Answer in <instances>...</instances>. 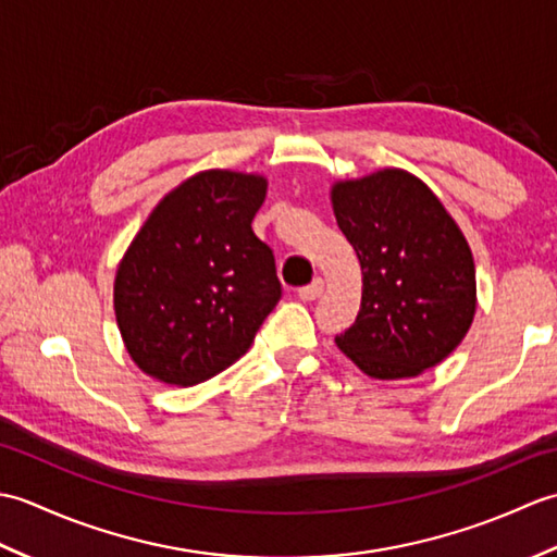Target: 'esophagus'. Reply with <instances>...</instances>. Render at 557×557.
Masks as SVG:
<instances>
[{"label": "esophagus", "instance_id": "obj_1", "mask_svg": "<svg viewBox=\"0 0 557 557\" xmlns=\"http://www.w3.org/2000/svg\"><path fill=\"white\" fill-rule=\"evenodd\" d=\"M323 289H325V282L321 277H315L311 285H306V287L299 289V299L301 301H315L323 294Z\"/></svg>", "mask_w": 557, "mask_h": 557}]
</instances>
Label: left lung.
Wrapping results in <instances>:
<instances>
[{"mask_svg":"<svg viewBox=\"0 0 557 557\" xmlns=\"http://www.w3.org/2000/svg\"><path fill=\"white\" fill-rule=\"evenodd\" d=\"M333 208L363 275L359 315L337 347L381 381L441 363L476 311L474 258L455 220L401 170L335 184Z\"/></svg>","mask_w":557,"mask_h":557,"instance_id":"left-lung-1","label":"left lung"}]
</instances>
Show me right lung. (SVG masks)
<instances>
[{
	"label": "right lung",
	"instance_id": "right-lung-1",
	"mask_svg": "<svg viewBox=\"0 0 557 557\" xmlns=\"http://www.w3.org/2000/svg\"><path fill=\"white\" fill-rule=\"evenodd\" d=\"M258 174L208 170L164 196L128 246L114 313L140 371L170 385L218 375L282 299L272 248L251 230Z\"/></svg>",
	"mask_w": 557,
	"mask_h": 557
}]
</instances>
